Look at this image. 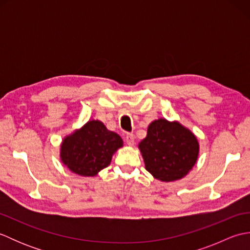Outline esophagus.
Returning <instances> with one entry per match:
<instances>
[{"instance_id": "34e87169", "label": "esophagus", "mask_w": 250, "mask_h": 250, "mask_svg": "<svg viewBox=\"0 0 250 250\" xmlns=\"http://www.w3.org/2000/svg\"><path fill=\"white\" fill-rule=\"evenodd\" d=\"M125 142L126 144H128L129 146H133L134 145V142H135V137L134 135L132 133H128L125 136Z\"/></svg>"}]
</instances>
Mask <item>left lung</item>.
Returning a JSON list of instances; mask_svg holds the SVG:
<instances>
[{
    "mask_svg": "<svg viewBox=\"0 0 250 250\" xmlns=\"http://www.w3.org/2000/svg\"><path fill=\"white\" fill-rule=\"evenodd\" d=\"M145 168L163 183L184 178L198 161L200 145L193 132L180 122L159 118L150 122L139 144Z\"/></svg>",
    "mask_w": 250,
    "mask_h": 250,
    "instance_id": "1",
    "label": "left lung"
}]
</instances>
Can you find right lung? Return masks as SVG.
Segmentation results:
<instances>
[{
	"instance_id": "right-lung-1",
	"label": "right lung",
	"mask_w": 250,
	"mask_h": 250,
	"mask_svg": "<svg viewBox=\"0 0 250 250\" xmlns=\"http://www.w3.org/2000/svg\"><path fill=\"white\" fill-rule=\"evenodd\" d=\"M122 146L124 141L118 134L107 130L102 121L92 119L62 140L60 159L72 173L93 177L109 166Z\"/></svg>"
}]
</instances>
